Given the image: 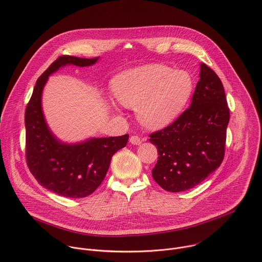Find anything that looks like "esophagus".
<instances>
[{
    "label": "esophagus",
    "instance_id": "obj_1",
    "mask_svg": "<svg viewBox=\"0 0 262 262\" xmlns=\"http://www.w3.org/2000/svg\"><path fill=\"white\" fill-rule=\"evenodd\" d=\"M143 141H144V139H141L138 136H132L129 138V143L133 145H140V144H142Z\"/></svg>",
    "mask_w": 262,
    "mask_h": 262
}]
</instances>
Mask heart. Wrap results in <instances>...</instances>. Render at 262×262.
<instances>
[{
    "label": "heart",
    "instance_id": "obj_1",
    "mask_svg": "<svg viewBox=\"0 0 262 262\" xmlns=\"http://www.w3.org/2000/svg\"><path fill=\"white\" fill-rule=\"evenodd\" d=\"M116 100L137 108L139 121L150 129H160L175 121L193 92V79L186 71H172L158 64H144L124 71L112 81Z\"/></svg>",
    "mask_w": 262,
    "mask_h": 262
}]
</instances>
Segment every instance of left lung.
Masks as SVG:
<instances>
[{"label":"left lung","instance_id":"1","mask_svg":"<svg viewBox=\"0 0 262 262\" xmlns=\"http://www.w3.org/2000/svg\"><path fill=\"white\" fill-rule=\"evenodd\" d=\"M228 121L222 82L202 62L190 107L170 125L150 135L159 155L152 169L155 182L169 192L202 183L224 158Z\"/></svg>","mask_w":262,"mask_h":262}]
</instances>
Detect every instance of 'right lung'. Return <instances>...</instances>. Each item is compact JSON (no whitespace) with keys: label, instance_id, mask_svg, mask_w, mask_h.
<instances>
[{"label":"right lung","instance_id":"1","mask_svg":"<svg viewBox=\"0 0 262 262\" xmlns=\"http://www.w3.org/2000/svg\"><path fill=\"white\" fill-rule=\"evenodd\" d=\"M98 59L59 56L37 80L26 109L28 166L41 186L60 196L80 199L92 194L105 179L112 156L128 140V135H124L68 144L52 134L45 120L42 93L48 77L67 64L89 67Z\"/></svg>","mask_w":262,"mask_h":262}]
</instances>
